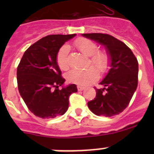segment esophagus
Returning a JSON list of instances; mask_svg holds the SVG:
<instances>
[{"mask_svg": "<svg viewBox=\"0 0 154 154\" xmlns=\"http://www.w3.org/2000/svg\"><path fill=\"white\" fill-rule=\"evenodd\" d=\"M84 87L82 86V85H77V89L79 90V91H82V90H84Z\"/></svg>", "mask_w": 154, "mask_h": 154, "instance_id": "obj_1", "label": "esophagus"}]
</instances>
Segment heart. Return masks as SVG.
Wrapping results in <instances>:
<instances>
[{"label":"heart","mask_w":154,"mask_h":154,"mask_svg":"<svg viewBox=\"0 0 154 154\" xmlns=\"http://www.w3.org/2000/svg\"><path fill=\"white\" fill-rule=\"evenodd\" d=\"M76 46L80 51L86 57H91L90 63L94 65L100 72H105L109 67V57L105 53L98 52V47L94 42L87 39L77 40ZM69 53V46L64 45L57 53V62L61 70L69 69L68 55ZM98 77V72L94 67H89L86 69H72L67 74V80L73 84L86 85L96 81Z\"/></svg>","instance_id":"b5f03b06"}]
</instances>
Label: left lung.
I'll return each instance as SVG.
<instances>
[{"mask_svg":"<svg viewBox=\"0 0 154 154\" xmlns=\"http://www.w3.org/2000/svg\"><path fill=\"white\" fill-rule=\"evenodd\" d=\"M82 36L104 45L109 60V69L96 89V97L88 107L97 116L112 117L128 106L137 87L138 62L131 49L112 36L83 33Z\"/></svg>","mask_w":154,"mask_h":154,"instance_id":"1","label":"left lung"}]
</instances>
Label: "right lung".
Returning <instances> with one entry per match:
<instances>
[{
    "label": "right lung",
    "mask_w": 154,
    "mask_h": 154,
    "mask_svg": "<svg viewBox=\"0 0 154 154\" xmlns=\"http://www.w3.org/2000/svg\"><path fill=\"white\" fill-rule=\"evenodd\" d=\"M76 34L49 35L25 52L17 71L18 90L29 109L43 119L65 114L69 97L77 93L74 84L64 86L65 80L57 62V55L65 42ZM63 87L61 90L58 89Z\"/></svg>",
    "instance_id": "add662e5"
}]
</instances>
